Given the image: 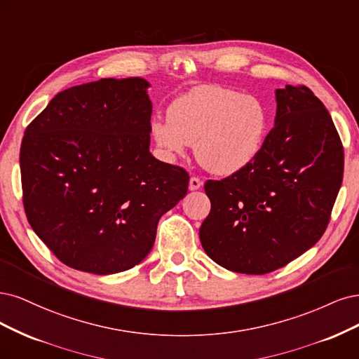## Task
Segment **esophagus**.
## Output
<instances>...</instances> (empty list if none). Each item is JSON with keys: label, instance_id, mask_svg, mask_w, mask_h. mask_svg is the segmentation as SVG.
Segmentation results:
<instances>
[{"label": "esophagus", "instance_id": "34e87169", "mask_svg": "<svg viewBox=\"0 0 359 359\" xmlns=\"http://www.w3.org/2000/svg\"><path fill=\"white\" fill-rule=\"evenodd\" d=\"M201 187H203V180H201L200 177L192 176V177L189 179V189H191V191H196V189H200Z\"/></svg>", "mask_w": 359, "mask_h": 359}]
</instances>
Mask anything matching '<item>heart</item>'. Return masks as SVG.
<instances>
[{
  "instance_id": "obj_1",
  "label": "heart",
  "mask_w": 359,
  "mask_h": 359,
  "mask_svg": "<svg viewBox=\"0 0 359 359\" xmlns=\"http://www.w3.org/2000/svg\"><path fill=\"white\" fill-rule=\"evenodd\" d=\"M269 123L267 107L257 97L201 85L172 101L167 121H152L150 134L168 155H182L194 144L195 158L207 171L228 176L257 158Z\"/></svg>"
}]
</instances>
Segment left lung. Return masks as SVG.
<instances>
[{
    "label": "left lung",
    "mask_w": 359,
    "mask_h": 359,
    "mask_svg": "<svg viewBox=\"0 0 359 359\" xmlns=\"http://www.w3.org/2000/svg\"><path fill=\"white\" fill-rule=\"evenodd\" d=\"M276 101L257 158L204 184L212 209L201 245L236 273H271L316 245L343 182V144L322 101L304 85L277 89Z\"/></svg>",
    "instance_id": "8db88e82"
}]
</instances>
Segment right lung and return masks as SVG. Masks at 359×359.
I'll use <instances>...</instances> for the list:
<instances>
[{"label": "right lung", "instance_id": "1", "mask_svg": "<svg viewBox=\"0 0 359 359\" xmlns=\"http://www.w3.org/2000/svg\"><path fill=\"white\" fill-rule=\"evenodd\" d=\"M149 83L101 79L65 89L25 130L22 200L28 222L65 265L92 274L133 269L189 175L149 152Z\"/></svg>", "mask_w": 359, "mask_h": 359}]
</instances>
